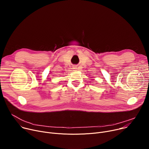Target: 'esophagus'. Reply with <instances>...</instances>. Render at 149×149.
Returning a JSON list of instances; mask_svg holds the SVG:
<instances>
[{
  "label": "esophagus",
  "mask_w": 149,
  "mask_h": 149,
  "mask_svg": "<svg viewBox=\"0 0 149 149\" xmlns=\"http://www.w3.org/2000/svg\"><path fill=\"white\" fill-rule=\"evenodd\" d=\"M72 69H73V70H74V71H77V68L76 67H74L72 68Z\"/></svg>",
  "instance_id": "1"
}]
</instances>
